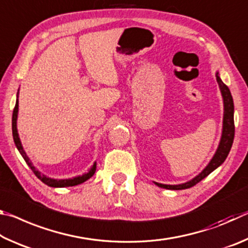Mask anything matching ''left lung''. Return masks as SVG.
I'll use <instances>...</instances> for the list:
<instances>
[{"mask_svg": "<svg viewBox=\"0 0 248 248\" xmlns=\"http://www.w3.org/2000/svg\"><path fill=\"white\" fill-rule=\"evenodd\" d=\"M217 81L219 83L222 97H223L224 116H223V131H222V137H221L219 148H217L215 156H213V158L211 159V162L209 163L208 166L205 167V169L201 171L197 177L191 179L190 182L180 184V185H163V184L155 183L158 187L165 188V189H170V190L187 189V188L195 186L196 184L201 182L204 177H207L210 173H212L217 167H219L222 163L225 161V158L228 157L230 150L232 148L233 140H234V132H235L234 104H233V98H232V95H231L229 87L221 81L219 73H217Z\"/></svg>", "mask_w": 248, "mask_h": 248, "instance_id": "1", "label": "left lung"}]
</instances>
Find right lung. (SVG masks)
Returning a JSON list of instances; mask_svg holds the SVG:
<instances>
[{
	"instance_id": "add662e5",
	"label": "right lung",
	"mask_w": 248,
	"mask_h": 248,
	"mask_svg": "<svg viewBox=\"0 0 248 248\" xmlns=\"http://www.w3.org/2000/svg\"><path fill=\"white\" fill-rule=\"evenodd\" d=\"M17 112H18V100L16 102V105L14 107V110H13V117H12V131H13V138H14V142H15V145L17 150L19 151V153L22 154V156L24 157L25 162L27 163V165L31 167V170L33 171V174H35L37 177H38L41 182L44 184L48 185L50 187H70V186H75V185H78V184H82L84 182H86L87 179H90L92 176L94 175L95 170H96V163L95 164L92 166V169L90 170V171L87 174H84L82 176H78V177H74V178H70V179H52V178H48L47 176L45 175H41L38 170H37L35 167L32 166L31 162L29 161L28 156L25 153V151L22 146V143H20V140H19V137H18V133H17V128H16V120H17Z\"/></svg>"
}]
</instances>
